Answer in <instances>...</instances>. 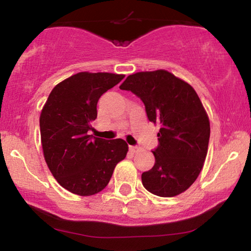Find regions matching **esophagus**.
<instances>
[{
  "mask_svg": "<svg viewBox=\"0 0 251 251\" xmlns=\"http://www.w3.org/2000/svg\"><path fill=\"white\" fill-rule=\"evenodd\" d=\"M129 150L131 151V153H137V152H139V151H140L139 147H137V146H130Z\"/></svg>",
  "mask_w": 251,
  "mask_h": 251,
  "instance_id": "obj_1",
  "label": "esophagus"
}]
</instances>
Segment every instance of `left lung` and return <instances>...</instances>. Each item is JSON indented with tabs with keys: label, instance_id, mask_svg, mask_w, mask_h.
I'll use <instances>...</instances> for the list:
<instances>
[{
	"label": "left lung",
	"instance_id": "obj_1",
	"mask_svg": "<svg viewBox=\"0 0 251 251\" xmlns=\"http://www.w3.org/2000/svg\"><path fill=\"white\" fill-rule=\"evenodd\" d=\"M120 89L138 96L150 121L161 126L160 144L152 151L155 164L142 175L144 187L162 198L183 193L203 168L210 137V122L198 94L166 70L129 75Z\"/></svg>",
	"mask_w": 251,
	"mask_h": 251
}]
</instances>
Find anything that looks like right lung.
I'll return each instance as SVG.
<instances>
[{"mask_svg": "<svg viewBox=\"0 0 251 251\" xmlns=\"http://www.w3.org/2000/svg\"><path fill=\"white\" fill-rule=\"evenodd\" d=\"M123 74L80 72L50 92L40 115L44 160L56 180L71 193L89 197L104 190L116 164L128 153L123 139L88 135L100 96Z\"/></svg>", "mask_w": 251, "mask_h": 251, "instance_id": "1", "label": "right lung"}]
</instances>
